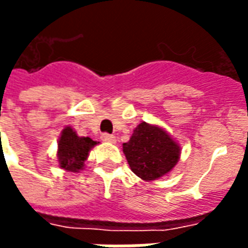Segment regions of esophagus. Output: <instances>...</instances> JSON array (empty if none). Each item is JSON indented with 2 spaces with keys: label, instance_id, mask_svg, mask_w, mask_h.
Listing matches in <instances>:
<instances>
[{
  "label": "esophagus",
  "instance_id": "34e87169",
  "mask_svg": "<svg viewBox=\"0 0 248 248\" xmlns=\"http://www.w3.org/2000/svg\"><path fill=\"white\" fill-rule=\"evenodd\" d=\"M101 139L104 140V142H109V143H114L115 142V137L114 135H111V134H102L101 135Z\"/></svg>",
  "mask_w": 248,
  "mask_h": 248
}]
</instances>
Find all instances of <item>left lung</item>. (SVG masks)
Listing matches in <instances>:
<instances>
[{
	"label": "left lung",
	"instance_id": "left-lung-1",
	"mask_svg": "<svg viewBox=\"0 0 248 248\" xmlns=\"http://www.w3.org/2000/svg\"><path fill=\"white\" fill-rule=\"evenodd\" d=\"M124 154L130 168L142 180L151 181L168 173L180 157V146L157 126L142 122L134 130Z\"/></svg>",
	"mask_w": 248,
	"mask_h": 248
}]
</instances>
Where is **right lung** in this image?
<instances>
[{
  "mask_svg": "<svg viewBox=\"0 0 248 248\" xmlns=\"http://www.w3.org/2000/svg\"><path fill=\"white\" fill-rule=\"evenodd\" d=\"M97 142L93 139L78 137L76 131H73L71 127H65L62 133V137L59 139L58 144V159L60 168L71 170V172H78L82 170L84 163L87 160L88 154L92 147H94Z\"/></svg>",
  "mask_w": 248,
  "mask_h": 248,
  "instance_id": "right-lung-1",
  "label": "right lung"
}]
</instances>
